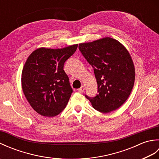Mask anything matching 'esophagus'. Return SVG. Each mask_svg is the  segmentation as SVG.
Segmentation results:
<instances>
[{
  "mask_svg": "<svg viewBox=\"0 0 159 159\" xmlns=\"http://www.w3.org/2000/svg\"><path fill=\"white\" fill-rule=\"evenodd\" d=\"M85 87H84V86H82L81 87H80V89H78V92H79V93H83L84 92H85Z\"/></svg>",
  "mask_w": 159,
  "mask_h": 159,
  "instance_id": "1",
  "label": "esophagus"
}]
</instances>
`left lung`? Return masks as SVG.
<instances>
[{"instance_id":"obj_1","label":"left lung","mask_w":159,"mask_h":159,"mask_svg":"<svg viewBox=\"0 0 159 159\" xmlns=\"http://www.w3.org/2000/svg\"><path fill=\"white\" fill-rule=\"evenodd\" d=\"M79 48L93 67L98 93L85 96L92 107L101 113L116 110L126 102L134 86L135 70L129 52L113 38H104L80 43Z\"/></svg>"}]
</instances>
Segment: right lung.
<instances>
[{
  "label": "right lung",
  "instance_id": "add662e5",
  "mask_svg": "<svg viewBox=\"0 0 159 159\" xmlns=\"http://www.w3.org/2000/svg\"><path fill=\"white\" fill-rule=\"evenodd\" d=\"M77 47L78 44L57 49L42 47L26 59L22 72V88L38 113L55 117L65 109L73 91L63 65Z\"/></svg>",
  "mask_w": 159,
  "mask_h": 159
}]
</instances>
